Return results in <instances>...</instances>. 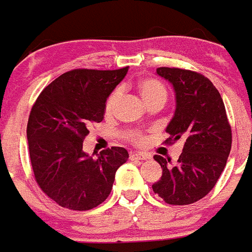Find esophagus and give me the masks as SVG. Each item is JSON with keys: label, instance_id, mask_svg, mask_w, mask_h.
I'll use <instances>...</instances> for the list:
<instances>
[{"label": "esophagus", "instance_id": "1", "mask_svg": "<svg viewBox=\"0 0 252 252\" xmlns=\"http://www.w3.org/2000/svg\"><path fill=\"white\" fill-rule=\"evenodd\" d=\"M129 158H130V160H147V159H150V157L147 154H143V153H130Z\"/></svg>", "mask_w": 252, "mask_h": 252}]
</instances>
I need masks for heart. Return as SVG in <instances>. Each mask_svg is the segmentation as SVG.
Returning a JSON list of instances; mask_svg holds the SVG:
<instances>
[{
    "label": "heart",
    "instance_id": "1",
    "mask_svg": "<svg viewBox=\"0 0 252 252\" xmlns=\"http://www.w3.org/2000/svg\"><path fill=\"white\" fill-rule=\"evenodd\" d=\"M135 87H137V92L139 94V97L142 98L145 105L155 102L161 103V104L165 103L168 92H166V88L164 87V84L161 82H159L158 79L143 78L138 82ZM119 98H121V91L119 89H115V91H113L110 93V95L107 99V103H105V114L110 115L114 113V109L117 107V104H118ZM130 139L140 140V137L138 134H130Z\"/></svg>",
    "mask_w": 252,
    "mask_h": 252
}]
</instances>
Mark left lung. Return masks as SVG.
I'll use <instances>...</instances> for the list:
<instances>
[{
  "instance_id": "obj_1",
  "label": "left lung",
  "mask_w": 252,
  "mask_h": 252,
  "mask_svg": "<svg viewBox=\"0 0 252 252\" xmlns=\"http://www.w3.org/2000/svg\"><path fill=\"white\" fill-rule=\"evenodd\" d=\"M157 74L175 93L165 143L182 140L184 148L176 165L154 155L163 175L152 188L170 205H188L208 195L221 175L231 149V126L221 95L203 74L168 67L157 68Z\"/></svg>"
}]
</instances>
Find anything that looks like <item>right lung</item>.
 I'll return each instance as SVG.
<instances>
[{
    "label": "right lung",
    "instance_id": "1",
    "mask_svg": "<svg viewBox=\"0 0 252 252\" xmlns=\"http://www.w3.org/2000/svg\"><path fill=\"white\" fill-rule=\"evenodd\" d=\"M129 67L73 69L42 91L27 124L28 150L37 184L62 208L91 210L108 197L115 171L129 158L113 147L98 158L83 150L92 123L104 118L105 102Z\"/></svg>",
    "mask_w": 252,
    "mask_h": 252
}]
</instances>
